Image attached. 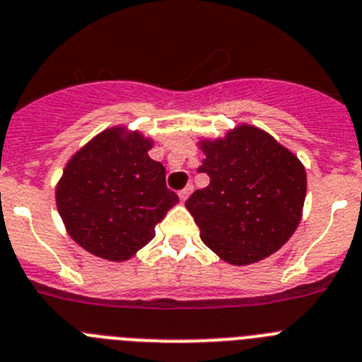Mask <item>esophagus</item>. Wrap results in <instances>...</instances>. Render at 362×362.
Returning a JSON list of instances; mask_svg holds the SVG:
<instances>
[{"label":"esophagus","mask_w":362,"mask_h":362,"mask_svg":"<svg viewBox=\"0 0 362 362\" xmlns=\"http://www.w3.org/2000/svg\"><path fill=\"white\" fill-rule=\"evenodd\" d=\"M191 193H193V184H187V186L184 187V189H182L180 193H178V197H180L182 202H186V200L189 199Z\"/></svg>","instance_id":"34e87169"}]
</instances>
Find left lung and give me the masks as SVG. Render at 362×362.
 Listing matches in <instances>:
<instances>
[{
  "mask_svg": "<svg viewBox=\"0 0 362 362\" xmlns=\"http://www.w3.org/2000/svg\"><path fill=\"white\" fill-rule=\"evenodd\" d=\"M199 171L209 186L197 189L186 208L208 248L230 265L272 256L302 221L308 191L305 167L289 148L254 124H238L224 138L199 141Z\"/></svg>",
  "mask_w": 362,
  "mask_h": 362,
  "instance_id": "1",
  "label": "left lung"
}]
</instances>
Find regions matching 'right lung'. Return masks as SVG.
<instances>
[{
	"label": "right lung",
	"mask_w": 362,
	"mask_h": 362,
	"mask_svg": "<svg viewBox=\"0 0 362 362\" xmlns=\"http://www.w3.org/2000/svg\"><path fill=\"white\" fill-rule=\"evenodd\" d=\"M154 141L123 124L93 136L69 158L54 199L69 238L90 254L127 261L178 202L165 167L148 156Z\"/></svg>",
	"instance_id": "obj_1"
}]
</instances>
